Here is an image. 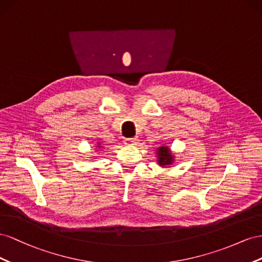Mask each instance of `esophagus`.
I'll use <instances>...</instances> for the list:
<instances>
[{
    "label": "esophagus",
    "mask_w": 262,
    "mask_h": 262,
    "mask_svg": "<svg viewBox=\"0 0 262 262\" xmlns=\"http://www.w3.org/2000/svg\"><path fill=\"white\" fill-rule=\"evenodd\" d=\"M138 143V138L137 137H133V138H125L124 139V144L127 146H134L137 145Z\"/></svg>",
    "instance_id": "34e87169"
}]
</instances>
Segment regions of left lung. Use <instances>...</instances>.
<instances>
[{
	"label": "left lung",
	"mask_w": 262,
	"mask_h": 262,
	"mask_svg": "<svg viewBox=\"0 0 262 262\" xmlns=\"http://www.w3.org/2000/svg\"><path fill=\"white\" fill-rule=\"evenodd\" d=\"M158 152H157V155H158V163L160 164V166H168V164H171L172 163V160H173V155H171L170 152V149L168 147H159L158 149Z\"/></svg>",
	"instance_id": "8db88e82"
}]
</instances>
